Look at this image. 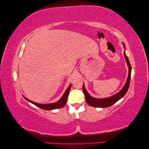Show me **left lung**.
<instances>
[{"mask_svg": "<svg viewBox=\"0 0 149 149\" xmlns=\"http://www.w3.org/2000/svg\"><path fill=\"white\" fill-rule=\"evenodd\" d=\"M124 48L125 49V45L124 43H123ZM124 55L125 57V59L126 60V62H127V64L129 68V74H128V77L127 79V81H126V83L125 85L124 86V87L120 91L116 93V94L113 96H111L109 97H106V98H101V99H98V98H95L89 95V94L88 92L86 91L85 87H84V84L83 83V91L84 93V94L85 96V100L87 102V103L89 106H93V107H109L112 105H113L114 103H116L117 101H118L122 97H123L126 93L127 92L128 89L129 87V84H130V76H131V70H132V68L131 66H130V64L129 63L128 57L125 54V52H124Z\"/></svg>", "mask_w": 149, "mask_h": 149, "instance_id": "1", "label": "left lung"}]
</instances>
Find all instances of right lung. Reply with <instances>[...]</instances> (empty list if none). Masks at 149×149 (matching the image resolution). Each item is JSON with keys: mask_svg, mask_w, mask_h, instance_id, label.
<instances>
[{"mask_svg": "<svg viewBox=\"0 0 149 149\" xmlns=\"http://www.w3.org/2000/svg\"><path fill=\"white\" fill-rule=\"evenodd\" d=\"M71 87V84H70L68 88H67V89L66 90V91L63 94V95L62 96V97H61L60 100L59 101H58L57 102H54V103H50V104H38V103L31 101L29 100V99L24 97V96H24V97L26 101H28L29 102H31V104H33L35 105L36 106H37V107H38L40 108H41V109H45V110H53V109H60V108L63 107L66 104L68 97V95H69V93H70V91Z\"/></svg>", "mask_w": 149, "mask_h": 149, "instance_id": "right-lung-1", "label": "right lung"}]
</instances>
